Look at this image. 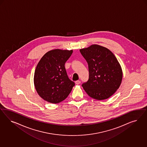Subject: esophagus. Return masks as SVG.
Segmentation results:
<instances>
[{
	"mask_svg": "<svg viewBox=\"0 0 147 147\" xmlns=\"http://www.w3.org/2000/svg\"><path fill=\"white\" fill-rule=\"evenodd\" d=\"M80 83H81V81H79V80H77V81H76V85H79Z\"/></svg>",
	"mask_w": 147,
	"mask_h": 147,
	"instance_id": "obj_1",
	"label": "esophagus"
}]
</instances>
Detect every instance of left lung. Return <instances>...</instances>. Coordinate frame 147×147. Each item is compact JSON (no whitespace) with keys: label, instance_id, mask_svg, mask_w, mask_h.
I'll return each mask as SVG.
<instances>
[{"label":"left lung","instance_id":"obj_1","mask_svg":"<svg viewBox=\"0 0 147 147\" xmlns=\"http://www.w3.org/2000/svg\"><path fill=\"white\" fill-rule=\"evenodd\" d=\"M80 52L88 65L89 79L82 84L90 97L98 100L109 98L120 87L122 71L120 63L110 50L92 45Z\"/></svg>","mask_w":147,"mask_h":147}]
</instances>
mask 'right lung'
<instances>
[{"label": "right lung", "mask_w": 147, "mask_h": 147, "mask_svg": "<svg viewBox=\"0 0 147 147\" xmlns=\"http://www.w3.org/2000/svg\"><path fill=\"white\" fill-rule=\"evenodd\" d=\"M72 53V50L54 49L47 52L38 62L34 82L37 93L45 101L52 103L61 102L75 86L65 67Z\"/></svg>", "instance_id": "1"}]
</instances>
